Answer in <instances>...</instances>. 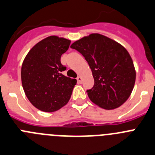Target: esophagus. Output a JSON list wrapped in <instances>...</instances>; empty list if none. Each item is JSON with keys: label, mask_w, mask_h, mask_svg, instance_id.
<instances>
[{"label": "esophagus", "mask_w": 155, "mask_h": 155, "mask_svg": "<svg viewBox=\"0 0 155 155\" xmlns=\"http://www.w3.org/2000/svg\"><path fill=\"white\" fill-rule=\"evenodd\" d=\"M76 79H77V82L79 83V84H80V83H82V77L81 76H78L77 78H76Z\"/></svg>", "instance_id": "1"}]
</instances>
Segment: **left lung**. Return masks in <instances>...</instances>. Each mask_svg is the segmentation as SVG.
<instances>
[{"mask_svg": "<svg viewBox=\"0 0 155 155\" xmlns=\"http://www.w3.org/2000/svg\"><path fill=\"white\" fill-rule=\"evenodd\" d=\"M90 66L94 86L86 92L90 100L104 109L121 106L131 95L135 70L126 49L115 40L92 34L71 45Z\"/></svg>", "mask_w": 155, "mask_h": 155, "instance_id": "8db88e82", "label": "left lung"}]
</instances>
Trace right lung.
<instances>
[{"mask_svg": "<svg viewBox=\"0 0 155 155\" xmlns=\"http://www.w3.org/2000/svg\"><path fill=\"white\" fill-rule=\"evenodd\" d=\"M69 45L70 40L50 36L37 43L23 62V88L29 101L39 110L55 112L70 99L76 79L62 74L66 67L60 61Z\"/></svg>", "mask_w": 155, "mask_h": 155, "instance_id": "add662e5", "label": "right lung"}]
</instances>
